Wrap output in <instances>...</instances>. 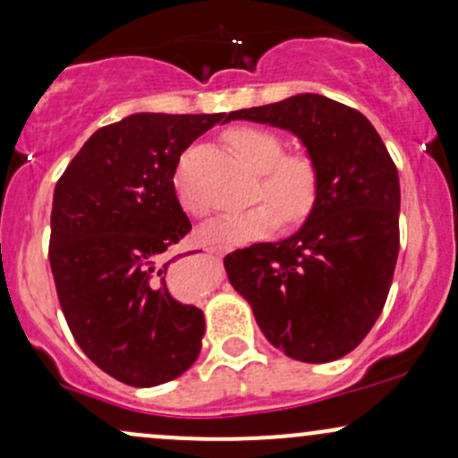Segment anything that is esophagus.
Instances as JSON below:
<instances>
[{
	"label": "esophagus",
	"mask_w": 458,
	"mask_h": 458,
	"mask_svg": "<svg viewBox=\"0 0 458 458\" xmlns=\"http://www.w3.org/2000/svg\"><path fill=\"white\" fill-rule=\"evenodd\" d=\"M207 251H208V254H222V247L211 245V247H207Z\"/></svg>",
	"instance_id": "obj_1"
}]
</instances>
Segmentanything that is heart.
<instances>
[{
	"mask_svg": "<svg viewBox=\"0 0 458 458\" xmlns=\"http://www.w3.org/2000/svg\"><path fill=\"white\" fill-rule=\"evenodd\" d=\"M225 140L236 155L260 172L256 198H267L243 211L225 213L204 225L199 236L207 243L236 245L259 239L280 222L299 224L310 217L320 198V167L306 152L284 155V141L269 129L234 127ZM176 196L181 207L191 215H204L207 207L187 191L181 174L176 176Z\"/></svg>",
	"mask_w": 458,
	"mask_h": 458,
	"instance_id": "heart-1",
	"label": "heart"
}]
</instances>
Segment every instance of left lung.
Returning <instances> with one entry per match:
<instances>
[{
	"instance_id": "1",
	"label": "left lung",
	"mask_w": 458,
	"mask_h": 458,
	"mask_svg": "<svg viewBox=\"0 0 458 458\" xmlns=\"http://www.w3.org/2000/svg\"><path fill=\"white\" fill-rule=\"evenodd\" d=\"M234 118L293 131L318 163L320 198L297 234L225 256L228 280L282 353L340 360L366 338L390 293L401 247L396 165L364 114L320 94Z\"/></svg>"
}]
</instances>
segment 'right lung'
I'll return each mask as SVG.
<instances>
[{
	"label": "right lung",
	"mask_w": 458,
	"mask_h": 458,
	"mask_svg": "<svg viewBox=\"0 0 458 458\" xmlns=\"http://www.w3.org/2000/svg\"><path fill=\"white\" fill-rule=\"evenodd\" d=\"M230 114H133L98 129L57 181L49 262L75 343L114 379L152 387L202 349L204 314L167 288V251L191 230L181 155Z\"/></svg>",
	"instance_id": "right-lung-1"
}]
</instances>
